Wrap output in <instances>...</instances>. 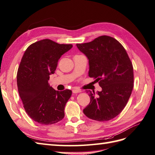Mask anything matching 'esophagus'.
<instances>
[{
    "instance_id": "obj_1",
    "label": "esophagus",
    "mask_w": 155,
    "mask_h": 155,
    "mask_svg": "<svg viewBox=\"0 0 155 155\" xmlns=\"http://www.w3.org/2000/svg\"><path fill=\"white\" fill-rule=\"evenodd\" d=\"M72 92H73V93H75V94H76V93H79V92H81V91L80 90V89L74 88V89H73V90H72Z\"/></svg>"
}]
</instances>
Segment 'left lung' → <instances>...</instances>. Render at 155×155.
I'll list each match as a JSON object with an SVG mask.
<instances>
[{
    "label": "left lung",
    "instance_id": "obj_1",
    "mask_svg": "<svg viewBox=\"0 0 155 155\" xmlns=\"http://www.w3.org/2000/svg\"><path fill=\"white\" fill-rule=\"evenodd\" d=\"M76 46L88 59V76L102 88L97 95L87 91L91 102L83 113L96 121L113 119L127 104L134 87L133 64L127 53L118 41L107 35Z\"/></svg>",
    "mask_w": 155,
    "mask_h": 155
}]
</instances>
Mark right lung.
I'll use <instances>...</instances> for the list:
<instances>
[{"instance_id": "1", "label": "right lung", "mask_w": 155, "mask_h": 155, "mask_svg": "<svg viewBox=\"0 0 155 155\" xmlns=\"http://www.w3.org/2000/svg\"><path fill=\"white\" fill-rule=\"evenodd\" d=\"M72 47L46 39L30 45L22 56L17 74L18 94L28 115L40 124H55L64 118L72 91H55L48 80L60 58Z\"/></svg>"}]
</instances>
